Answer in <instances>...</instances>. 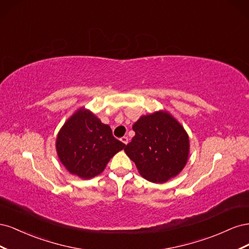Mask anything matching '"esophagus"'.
<instances>
[{"mask_svg": "<svg viewBox=\"0 0 249 249\" xmlns=\"http://www.w3.org/2000/svg\"><path fill=\"white\" fill-rule=\"evenodd\" d=\"M120 141L124 143V144H127V143H129V138H127L126 136H124V137L120 138Z\"/></svg>", "mask_w": 249, "mask_h": 249, "instance_id": "34e87169", "label": "esophagus"}]
</instances>
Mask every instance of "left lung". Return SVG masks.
Wrapping results in <instances>:
<instances>
[{
  "mask_svg": "<svg viewBox=\"0 0 249 249\" xmlns=\"http://www.w3.org/2000/svg\"><path fill=\"white\" fill-rule=\"evenodd\" d=\"M133 130L135 136L124 152L145 179L162 184L184 169L190 152L189 136L169 112L142 115Z\"/></svg>",
  "mask_w": 249,
  "mask_h": 249,
  "instance_id": "obj_1",
  "label": "left lung"
}]
</instances>
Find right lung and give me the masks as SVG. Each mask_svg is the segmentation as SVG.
<instances>
[{"label": "right lung", "instance_id": "1", "mask_svg": "<svg viewBox=\"0 0 249 249\" xmlns=\"http://www.w3.org/2000/svg\"><path fill=\"white\" fill-rule=\"evenodd\" d=\"M124 146L114 138L108 124L84 107L66 120L56 138L60 162L71 175L84 179L99 176Z\"/></svg>", "mask_w": 249, "mask_h": 249}]
</instances>
